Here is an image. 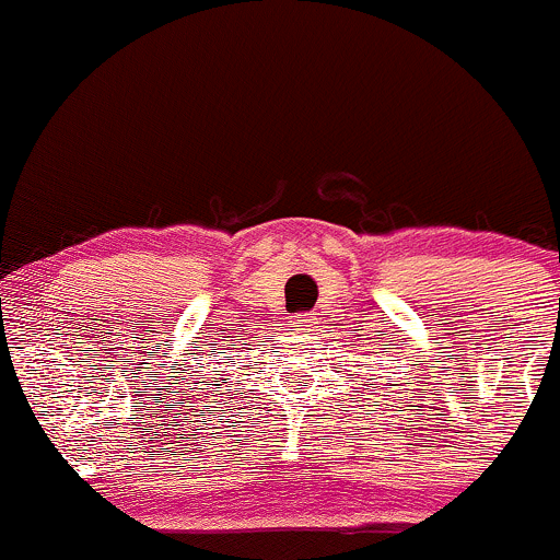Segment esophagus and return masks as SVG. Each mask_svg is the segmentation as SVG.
I'll return each instance as SVG.
<instances>
[{"instance_id": "esophagus-1", "label": "esophagus", "mask_w": 560, "mask_h": 560, "mask_svg": "<svg viewBox=\"0 0 560 560\" xmlns=\"http://www.w3.org/2000/svg\"><path fill=\"white\" fill-rule=\"evenodd\" d=\"M292 325H295L298 329H311L316 325V316L308 314V311H303V314L295 316V322H292Z\"/></svg>"}]
</instances>
